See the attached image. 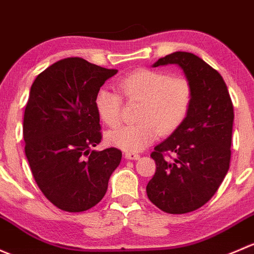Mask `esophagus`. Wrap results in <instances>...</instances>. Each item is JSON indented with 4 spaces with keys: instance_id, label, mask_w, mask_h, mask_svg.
Returning <instances> with one entry per match:
<instances>
[{
    "instance_id": "esophagus-1",
    "label": "esophagus",
    "mask_w": 254,
    "mask_h": 254,
    "mask_svg": "<svg viewBox=\"0 0 254 254\" xmlns=\"http://www.w3.org/2000/svg\"><path fill=\"white\" fill-rule=\"evenodd\" d=\"M125 158L127 160H138L140 158V155L137 153H132V151H127V153H125Z\"/></svg>"
}]
</instances>
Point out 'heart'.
Listing matches in <instances>:
<instances>
[{
  "instance_id": "1",
  "label": "heart",
  "mask_w": 254,
  "mask_h": 254,
  "mask_svg": "<svg viewBox=\"0 0 254 254\" xmlns=\"http://www.w3.org/2000/svg\"><path fill=\"white\" fill-rule=\"evenodd\" d=\"M120 91L129 103L140 104L139 124L111 130L106 139L126 151H140L158 138L182 125L192 104V85L184 77H170L165 72L137 69L119 80ZM94 106L101 121L109 127L121 124L122 100L108 88L96 91Z\"/></svg>"
}]
</instances>
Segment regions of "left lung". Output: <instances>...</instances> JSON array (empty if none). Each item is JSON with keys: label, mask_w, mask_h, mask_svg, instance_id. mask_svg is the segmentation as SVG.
Masks as SVG:
<instances>
[{"label": "left lung", "mask_w": 254, "mask_h": 254, "mask_svg": "<svg viewBox=\"0 0 254 254\" xmlns=\"http://www.w3.org/2000/svg\"><path fill=\"white\" fill-rule=\"evenodd\" d=\"M166 64L182 69L193 98L181 126L151 153L156 172L146 194L165 213L186 214L204 205L229 171L234 106L223 77L200 57L176 51L153 67ZM165 153H171L173 160Z\"/></svg>", "instance_id": "left-lung-1"}]
</instances>
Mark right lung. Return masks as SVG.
Segmentation results:
<instances>
[{"mask_svg":"<svg viewBox=\"0 0 254 254\" xmlns=\"http://www.w3.org/2000/svg\"><path fill=\"white\" fill-rule=\"evenodd\" d=\"M116 73L69 57L31 85L23 121L25 156L36 185L61 210L78 213L98 204L121 163L120 149L90 150L101 142L95 94Z\"/></svg>","mask_w":254,"mask_h":254,"instance_id":"1","label":"right lung"}]
</instances>
